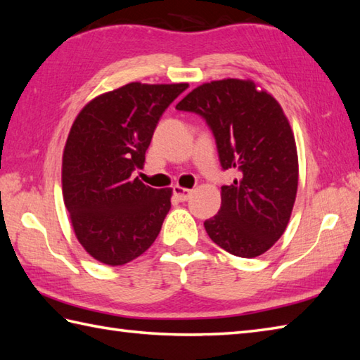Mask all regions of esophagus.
Segmentation results:
<instances>
[{"mask_svg":"<svg viewBox=\"0 0 360 360\" xmlns=\"http://www.w3.org/2000/svg\"><path fill=\"white\" fill-rule=\"evenodd\" d=\"M192 192H193V190L186 188V187H181V186H174L173 187V193H174L176 198H178L179 201H187L188 198H190V195H192Z\"/></svg>","mask_w":360,"mask_h":360,"instance_id":"1","label":"esophagus"}]
</instances>
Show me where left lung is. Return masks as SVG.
<instances>
[{
    "label": "left lung",
    "instance_id": "1",
    "mask_svg": "<svg viewBox=\"0 0 360 360\" xmlns=\"http://www.w3.org/2000/svg\"><path fill=\"white\" fill-rule=\"evenodd\" d=\"M176 108L201 114L221 165L238 174L221 187L205 232L232 255L264 254L285 233L298 187L295 137L281 105L254 80L223 79L196 86Z\"/></svg>",
    "mask_w": 360,
    "mask_h": 360
}]
</instances>
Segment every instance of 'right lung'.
I'll return each instance as SVG.
<instances>
[{
	"mask_svg": "<svg viewBox=\"0 0 360 360\" xmlns=\"http://www.w3.org/2000/svg\"><path fill=\"white\" fill-rule=\"evenodd\" d=\"M188 83L131 82L89 101L75 117L62 159L66 210L82 248L122 266L147 250L172 207V188L139 178L158 120Z\"/></svg>",
	"mask_w": 360,
	"mask_h": 360,
	"instance_id": "1",
	"label": "right lung"
}]
</instances>
